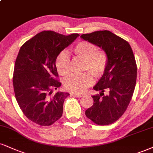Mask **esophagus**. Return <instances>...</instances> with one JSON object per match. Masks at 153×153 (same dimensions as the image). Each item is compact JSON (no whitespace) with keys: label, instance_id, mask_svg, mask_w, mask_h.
Here are the masks:
<instances>
[{"label":"esophagus","instance_id":"obj_1","mask_svg":"<svg viewBox=\"0 0 153 153\" xmlns=\"http://www.w3.org/2000/svg\"><path fill=\"white\" fill-rule=\"evenodd\" d=\"M71 95H73V96H75V97H80L82 96V94H77V93H71Z\"/></svg>","mask_w":153,"mask_h":153}]
</instances>
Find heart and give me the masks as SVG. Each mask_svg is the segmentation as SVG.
Here are the masks:
<instances>
[{
	"mask_svg": "<svg viewBox=\"0 0 153 153\" xmlns=\"http://www.w3.org/2000/svg\"><path fill=\"white\" fill-rule=\"evenodd\" d=\"M73 52L78 58L85 61V71H88L95 77L103 74L106 68L108 59L103 52L98 51L97 47L88 41H81L75 45ZM56 68L60 75L67 76L70 73V57L62 52L56 59ZM93 79L89 73L82 75H72L66 78L64 86L68 91L74 93H82L91 86Z\"/></svg>",
	"mask_w": 153,
	"mask_h": 153,
	"instance_id": "b5f03b06",
	"label": "heart"
}]
</instances>
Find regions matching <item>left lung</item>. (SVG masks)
<instances>
[{
	"label": "left lung",
	"mask_w": 153,
	"mask_h": 153,
	"mask_svg": "<svg viewBox=\"0 0 153 153\" xmlns=\"http://www.w3.org/2000/svg\"><path fill=\"white\" fill-rule=\"evenodd\" d=\"M80 38L100 48L108 59L103 74L93 87L100 91V95H92L93 105L85 110V115L97 125L112 124L125 113L135 90L137 65L133 52L126 40L109 30L95 31Z\"/></svg>",
	"instance_id": "1"
}]
</instances>
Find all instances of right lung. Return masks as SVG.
Masks as SVG:
<instances>
[{
  "label": "right lung",
  "instance_id": "right-lung-1",
  "mask_svg": "<svg viewBox=\"0 0 153 153\" xmlns=\"http://www.w3.org/2000/svg\"><path fill=\"white\" fill-rule=\"evenodd\" d=\"M79 36L43 31L22 45L15 63L13 83L18 105L30 120L48 126L61 117L65 99L70 95L57 92L61 83L56 62L62 51Z\"/></svg>",
  "mask_w": 153,
  "mask_h": 153
}]
</instances>
